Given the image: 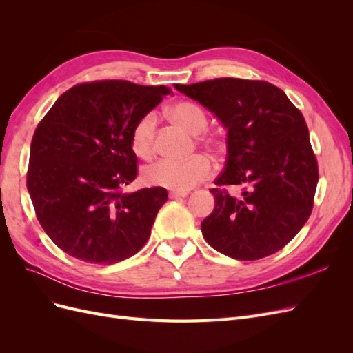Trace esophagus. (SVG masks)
Segmentation results:
<instances>
[{
    "mask_svg": "<svg viewBox=\"0 0 353 353\" xmlns=\"http://www.w3.org/2000/svg\"><path fill=\"white\" fill-rule=\"evenodd\" d=\"M185 196H188L187 191H170V193H169L170 199H183Z\"/></svg>",
    "mask_w": 353,
    "mask_h": 353,
    "instance_id": "obj_1",
    "label": "esophagus"
}]
</instances>
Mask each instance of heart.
I'll list each match as a JSON object with an SVG mask.
<instances>
[{
    "instance_id": "obj_1",
    "label": "heart",
    "mask_w": 353,
    "mask_h": 353,
    "mask_svg": "<svg viewBox=\"0 0 353 353\" xmlns=\"http://www.w3.org/2000/svg\"><path fill=\"white\" fill-rule=\"evenodd\" d=\"M170 116L176 125L184 128L191 135H197L199 143L212 152H219L222 143L213 135H203L208 128V116L199 104L191 101L176 103L170 109ZM157 117L153 112L145 113L135 123L131 134V147L134 153L141 159H150L154 153ZM212 175L210 160L196 154L187 160H159V162L144 168V183L153 187H163L174 191H188L201 181Z\"/></svg>"
}]
</instances>
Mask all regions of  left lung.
Instances as JSON below:
<instances>
[{"label":"left lung","mask_w":353,"mask_h":353,"mask_svg":"<svg viewBox=\"0 0 353 353\" xmlns=\"http://www.w3.org/2000/svg\"><path fill=\"white\" fill-rule=\"evenodd\" d=\"M227 130V160L215 179V209L201 222L213 249L256 261L283 249L314 208L318 163L305 117L283 90L265 81L216 78L175 83ZM225 186H240L231 196Z\"/></svg>","instance_id":"1"}]
</instances>
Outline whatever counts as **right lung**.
Listing matches in <instances>:
<instances>
[{
    "mask_svg": "<svg viewBox=\"0 0 353 353\" xmlns=\"http://www.w3.org/2000/svg\"><path fill=\"white\" fill-rule=\"evenodd\" d=\"M170 88L95 81L61 94L30 143L26 184L37 218L63 252L112 265L131 258L150 237L162 187L123 193L137 178L131 134Z\"/></svg>",
    "mask_w": 353,
    "mask_h": 353,
    "instance_id": "1",
    "label": "right lung"
}]
</instances>
